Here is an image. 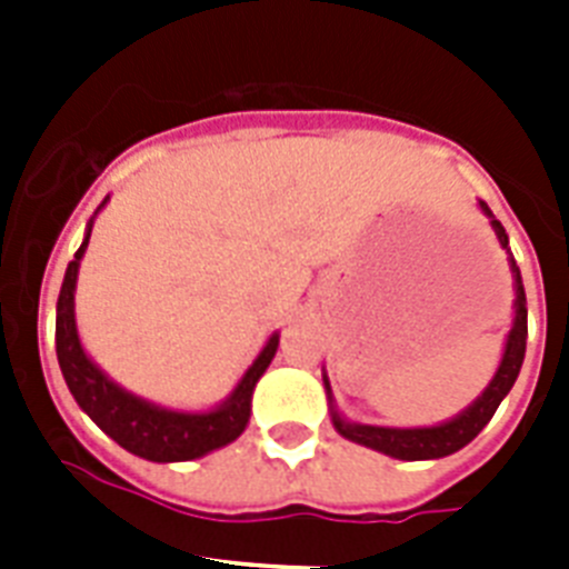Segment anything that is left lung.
Listing matches in <instances>:
<instances>
[{
    "instance_id": "obj_1",
    "label": "left lung",
    "mask_w": 569,
    "mask_h": 569,
    "mask_svg": "<svg viewBox=\"0 0 569 569\" xmlns=\"http://www.w3.org/2000/svg\"><path fill=\"white\" fill-rule=\"evenodd\" d=\"M478 209L487 214V221L493 227L496 239L502 244V250L508 253V268H511L513 277V321L508 337H505L502 360L496 366L493 378L481 389V396L472 401L469 407H463L458 416H451L440 425H425V428H389V425H366V422H351L337 410V401H333V389H330L328 372L321 369V380H325V392H328V410L330 422L337 428L346 440L357 442V446H366V449H375L380 455H389L396 460H437L446 458V455H455L463 446L476 440L478 433L485 431V425L493 419L496 407L502 405V398L511 392L513 380L520 375L522 357H526V337H529V310H526V289H522L520 268H517V259H513L511 248H508V232L496 214L490 212V206L485 200H478Z\"/></svg>"
}]
</instances>
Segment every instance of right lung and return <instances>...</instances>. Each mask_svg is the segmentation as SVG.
Returning a JSON list of instances; mask_svg holds the SVG:
<instances>
[{"mask_svg": "<svg viewBox=\"0 0 569 569\" xmlns=\"http://www.w3.org/2000/svg\"><path fill=\"white\" fill-rule=\"evenodd\" d=\"M109 203V197L102 206ZM97 209V212H100ZM93 212V218H97ZM93 218L84 227V239L76 250L73 262L67 266L61 295H58L56 310V355L67 389L73 392L76 405L109 433L111 440L123 446L138 458L153 460V463H177V460L203 458L209 451L223 449L232 440H239L241 431L250 422V401L259 378L266 375L280 346V333H271L257 360L248 366V372L232 387V392L221 405L209 410H173V407L156 405L147 398L129 392L120 383L102 372L82 348L79 330H76V277L82 266L88 239H91Z\"/></svg>", "mask_w": 569, "mask_h": 569, "instance_id": "add662e5", "label": "right lung"}]
</instances>
